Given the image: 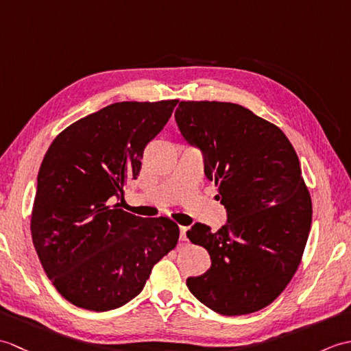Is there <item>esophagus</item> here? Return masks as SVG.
<instances>
[{
    "mask_svg": "<svg viewBox=\"0 0 351 351\" xmlns=\"http://www.w3.org/2000/svg\"><path fill=\"white\" fill-rule=\"evenodd\" d=\"M187 230H189L187 226H180V238H181V241H187Z\"/></svg>",
    "mask_w": 351,
    "mask_h": 351,
    "instance_id": "34e87169",
    "label": "esophagus"
}]
</instances>
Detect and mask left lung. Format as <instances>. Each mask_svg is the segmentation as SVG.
<instances>
[{
  "mask_svg": "<svg viewBox=\"0 0 351 351\" xmlns=\"http://www.w3.org/2000/svg\"><path fill=\"white\" fill-rule=\"evenodd\" d=\"M182 137L204 154L228 223L217 232L196 223L187 237L211 256L187 287L221 315L252 314L287 288L306 245L312 202L300 161L280 128L232 102L181 101Z\"/></svg>",
  "mask_w": 351,
  "mask_h": 351,
  "instance_id": "left-lung-1",
  "label": "left lung"
}]
</instances>
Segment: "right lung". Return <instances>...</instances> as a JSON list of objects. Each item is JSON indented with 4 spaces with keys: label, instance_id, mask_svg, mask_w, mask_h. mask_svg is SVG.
Returning <instances> with one entry per match:
<instances>
[{
    "label": "right lung",
    "instance_id": "obj_1",
    "mask_svg": "<svg viewBox=\"0 0 351 351\" xmlns=\"http://www.w3.org/2000/svg\"><path fill=\"white\" fill-rule=\"evenodd\" d=\"M176 104H111L69 125L45 154L29 229L52 285L78 308L123 306L175 249V221L138 217L114 202L137 180L146 145Z\"/></svg>",
    "mask_w": 351,
    "mask_h": 351
}]
</instances>
